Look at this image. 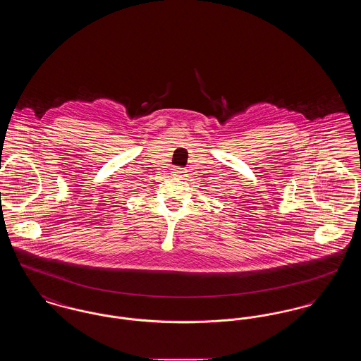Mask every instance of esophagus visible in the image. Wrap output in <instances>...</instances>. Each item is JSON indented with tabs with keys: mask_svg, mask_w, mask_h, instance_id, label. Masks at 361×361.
Segmentation results:
<instances>
[{
	"mask_svg": "<svg viewBox=\"0 0 361 361\" xmlns=\"http://www.w3.org/2000/svg\"><path fill=\"white\" fill-rule=\"evenodd\" d=\"M173 173H174V176H177V177H181V176H184V173H187V171H185L184 168L176 166V168L173 169Z\"/></svg>",
	"mask_w": 361,
	"mask_h": 361,
	"instance_id": "obj_1",
	"label": "esophagus"
}]
</instances>
